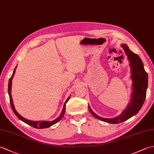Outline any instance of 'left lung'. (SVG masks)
Masks as SVG:
<instances>
[{
	"mask_svg": "<svg viewBox=\"0 0 154 154\" xmlns=\"http://www.w3.org/2000/svg\"><path fill=\"white\" fill-rule=\"evenodd\" d=\"M121 46L124 49V51L127 55L128 60L129 61L130 73H131V79L132 81V91L131 100L129 102L126 108L119 116H117L112 119H106L103 118L94 113L89 105L90 112L96 119L103 122L110 124H119L122 122L128 119H130L133 116L139 112L141 109L146 97V91L148 88V74L146 72L143 67V62L138 55L133 53L129 50L128 46L126 44H121Z\"/></svg>",
	"mask_w": 154,
	"mask_h": 154,
	"instance_id": "left-lung-1",
	"label": "left lung"
}]
</instances>
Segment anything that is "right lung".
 I'll list each match as a JSON object with an SVG mask.
<instances>
[{"mask_svg": "<svg viewBox=\"0 0 154 154\" xmlns=\"http://www.w3.org/2000/svg\"><path fill=\"white\" fill-rule=\"evenodd\" d=\"M16 66L14 69V71H13V73L12 75V77L10 78L9 81H8V95L10 97V102H11V107H12V109L13 110V112H14V114H16V116H17L18 119L23 121V122L26 123L28 125H30L32 127L35 128H38V129H42V128H49L52 125H54V124H56L57 122H59L62 118L63 117L64 114H65V106H66V103L68 102L69 99H70V96L67 98V99L65 101V103H64V105L63 107V109H62V112H61V114L60 116H59L56 119H55L52 121H45V120H41V121H33V120H28L26 119H25V118L22 117L21 115H20V114L18 113L17 111L16 110L14 106V104H13V101H12V98L11 96V87H12V78L14 77V75L15 74V71L16 69Z\"/></svg>", "mask_w": 154, "mask_h": 154, "instance_id": "add662e5", "label": "right lung"}]
</instances>
